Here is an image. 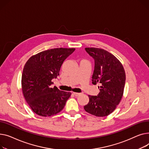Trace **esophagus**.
<instances>
[{"instance_id": "obj_1", "label": "esophagus", "mask_w": 149, "mask_h": 149, "mask_svg": "<svg viewBox=\"0 0 149 149\" xmlns=\"http://www.w3.org/2000/svg\"><path fill=\"white\" fill-rule=\"evenodd\" d=\"M73 94L74 95L76 96V97H77V96L81 94V93H73Z\"/></svg>"}]
</instances>
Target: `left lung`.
<instances>
[{
	"label": "left lung",
	"mask_w": 149,
	"mask_h": 149,
	"mask_svg": "<svg viewBox=\"0 0 149 149\" xmlns=\"http://www.w3.org/2000/svg\"><path fill=\"white\" fill-rule=\"evenodd\" d=\"M86 52L94 59L92 83H100L97 95H88L89 102L84 106L86 112L96 117H105L114 111L123 97L126 74L120 61L108 51L86 47Z\"/></svg>",
	"instance_id": "obj_1"
}]
</instances>
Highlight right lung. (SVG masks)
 Listing matches in <instances>:
<instances>
[{"mask_svg": "<svg viewBox=\"0 0 149 149\" xmlns=\"http://www.w3.org/2000/svg\"><path fill=\"white\" fill-rule=\"evenodd\" d=\"M74 48H55L32 56L24 65L22 88L24 97L37 115L50 117L62 111L71 93L51 88L65 59Z\"/></svg>", "mask_w": 149, "mask_h": 149, "instance_id": "1", "label": "right lung"}]
</instances>
